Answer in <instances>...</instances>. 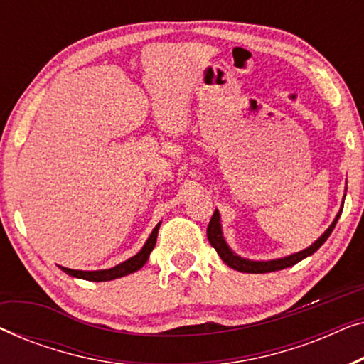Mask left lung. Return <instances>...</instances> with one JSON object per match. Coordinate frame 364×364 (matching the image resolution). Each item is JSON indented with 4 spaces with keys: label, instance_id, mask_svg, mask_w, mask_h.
Masks as SVG:
<instances>
[{
    "label": "left lung",
    "instance_id": "obj_1",
    "mask_svg": "<svg viewBox=\"0 0 364 364\" xmlns=\"http://www.w3.org/2000/svg\"><path fill=\"white\" fill-rule=\"evenodd\" d=\"M345 192H346V187H345ZM345 197H346V193H345ZM345 197H343V203H345ZM343 203H341L340 212H338V215L335 217V220L331 222V225L328 227L325 233H323V235L318 238V240L313 242L310 247H306L305 250H301V252L291 253V255H287V257H282V258H273V260H260V262H258V260H250V258H243L240 255H237V253L233 252L230 247H228L225 237H223L220 212H218L217 208H215V212H213V215L210 218V223H208V227H207V237H208V242H210V245L217 250L218 257H220L228 267L233 268V270H238V272H243V273H268V272L283 270V268L293 267L295 263L301 262L303 258L313 255V253H315L318 248H320L323 243L326 242V238L331 235L333 228H335L338 218H340V215H341Z\"/></svg>",
    "mask_w": 364,
    "mask_h": 364
}]
</instances>
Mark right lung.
Returning <instances> with one entry per match:
<instances>
[{
    "label": "right lung",
    "mask_w": 364,
    "mask_h": 364,
    "mask_svg": "<svg viewBox=\"0 0 364 364\" xmlns=\"http://www.w3.org/2000/svg\"><path fill=\"white\" fill-rule=\"evenodd\" d=\"M159 227H161V222L154 227V230L151 235H149L147 242L144 243V247L139 250L136 255L129 258V260L119 263V265L112 267V268H106V270H73V268H66V267H59L64 273L71 275L74 278H81V280H89V282H109V280H116V278L126 277L129 273H134L146 265V262L149 260V255L154 250L157 242V233H159Z\"/></svg>",
    "instance_id": "obj_1"
}]
</instances>
